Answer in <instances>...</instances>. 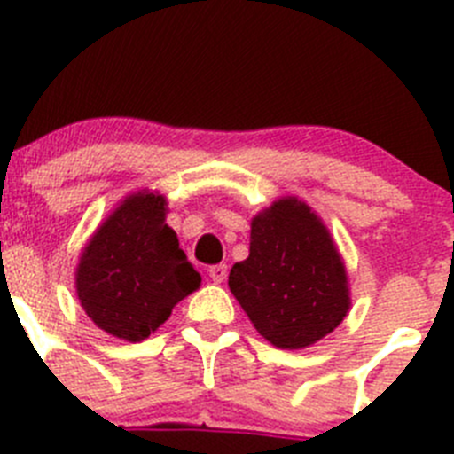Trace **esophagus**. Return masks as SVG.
Segmentation results:
<instances>
[{"instance_id":"34e87169","label":"esophagus","mask_w":454,"mask_h":454,"mask_svg":"<svg viewBox=\"0 0 454 454\" xmlns=\"http://www.w3.org/2000/svg\"><path fill=\"white\" fill-rule=\"evenodd\" d=\"M207 275H210V279H213L215 285H222L223 279H226L228 275V266L226 264H215L207 269Z\"/></svg>"}]
</instances>
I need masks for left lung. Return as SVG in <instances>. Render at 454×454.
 <instances>
[{
  "label": "left lung",
  "mask_w": 454,
  "mask_h": 454,
  "mask_svg": "<svg viewBox=\"0 0 454 454\" xmlns=\"http://www.w3.org/2000/svg\"><path fill=\"white\" fill-rule=\"evenodd\" d=\"M248 320L278 349H304L345 320L349 279L332 232L298 197L251 222V251L228 275Z\"/></svg>",
  "instance_id": "8db88e82"
}]
</instances>
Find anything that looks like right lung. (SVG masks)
I'll return each instance as SVG.
<instances>
[{
  "mask_svg": "<svg viewBox=\"0 0 454 454\" xmlns=\"http://www.w3.org/2000/svg\"><path fill=\"white\" fill-rule=\"evenodd\" d=\"M165 215L163 194H129L96 228L75 266L84 313L121 340H145L201 286V275L179 248Z\"/></svg>",
  "mask_w": 454,
  "mask_h": 454,
  "instance_id": "1",
  "label": "right lung"
}]
</instances>
